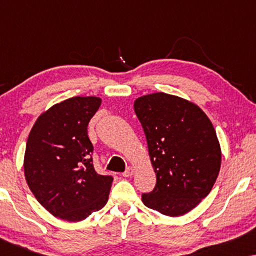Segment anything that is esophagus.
Here are the masks:
<instances>
[{
	"mask_svg": "<svg viewBox=\"0 0 256 256\" xmlns=\"http://www.w3.org/2000/svg\"><path fill=\"white\" fill-rule=\"evenodd\" d=\"M132 174H134V169H132V166H128L127 169H126L124 172L122 174V176H124V177H132Z\"/></svg>",
	"mask_w": 256,
	"mask_h": 256,
	"instance_id": "1",
	"label": "esophagus"
}]
</instances>
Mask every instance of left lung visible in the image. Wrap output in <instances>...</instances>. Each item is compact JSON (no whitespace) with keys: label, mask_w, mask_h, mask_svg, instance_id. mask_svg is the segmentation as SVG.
I'll return each instance as SVG.
<instances>
[{"label":"left lung","mask_w":256,"mask_h":256,"mask_svg":"<svg viewBox=\"0 0 256 256\" xmlns=\"http://www.w3.org/2000/svg\"><path fill=\"white\" fill-rule=\"evenodd\" d=\"M156 174L152 191L142 194L149 208L183 216L212 190L222 163L214 128L194 104L166 93L138 98L134 104Z\"/></svg>","instance_id":"8db88e82"}]
</instances>
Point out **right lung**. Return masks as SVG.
Instances as JSON below:
<instances>
[{
    "instance_id": "obj_1",
    "label": "right lung",
    "mask_w": 256,
    "mask_h": 256,
    "mask_svg": "<svg viewBox=\"0 0 256 256\" xmlns=\"http://www.w3.org/2000/svg\"><path fill=\"white\" fill-rule=\"evenodd\" d=\"M101 104L96 96H74L38 118L26 141L24 174L38 202L51 214L79 222L102 208L112 174H98L87 126Z\"/></svg>"
}]
</instances>
